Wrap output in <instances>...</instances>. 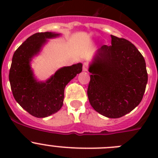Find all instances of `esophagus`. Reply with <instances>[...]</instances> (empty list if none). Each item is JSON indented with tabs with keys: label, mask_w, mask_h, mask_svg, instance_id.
I'll return each instance as SVG.
<instances>
[{
	"label": "esophagus",
	"mask_w": 158,
	"mask_h": 158,
	"mask_svg": "<svg viewBox=\"0 0 158 158\" xmlns=\"http://www.w3.org/2000/svg\"><path fill=\"white\" fill-rule=\"evenodd\" d=\"M83 71H85V72H87L88 71V64L87 63H84Z\"/></svg>",
	"instance_id": "esophagus-1"
}]
</instances>
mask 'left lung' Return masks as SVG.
I'll list each match as a JSON object with an SVG mask.
<instances>
[{
    "instance_id": "8db88e82",
    "label": "left lung",
    "mask_w": 158,
    "mask_h": 158,
    "mask_svg": "<svg viewBox=\"0 0 158 158\" xmlns=\"http://www.w3.org/2000/svg\"><path fill=\"white\" fill-rule=\"evenodd\" d=\"M111 38V46H102L89 62L87 93L95 111L117 118L140 104L148 75L144 58L135 46L125 39Z\"/></svg>"
}]
</instances>
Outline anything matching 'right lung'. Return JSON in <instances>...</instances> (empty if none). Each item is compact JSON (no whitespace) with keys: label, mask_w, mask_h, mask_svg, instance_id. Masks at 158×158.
<instances>
[{"label":"right lung","mask_w":158,"mask_h":158,"mask_svg":"<svg viewBox=\"0 0 158 158\" xmlns=\"http://www.w3.org/2000/svg\"><path fill=\"white\" fill-rule=\"evenodd\" d=\"M61 36L56 32L32 35L15 51L9 71L14 98L29 114L45 118L61 109L66 85L82 71V63L58 69L46 81L38 80L31 68L32 59L40 54L48 40Z\"/></svg>","instance_id":"add662e5"}]
</instances>
